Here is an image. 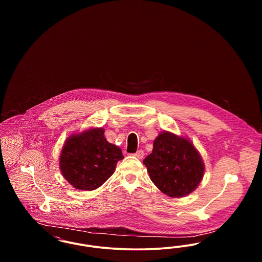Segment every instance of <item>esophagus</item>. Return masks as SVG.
<instances>
[{
    "label": "esophagus",
    "instance_id": "1",
    "mask_svg": "<svg viewBox=\"0 0 262 262\" xmlns=\"http://www.w3.org/2000/svg\"><path fill=\"white\" fill-rule=\"evenodd\" d=\"M134 155L137 157V159H142L143 156H144V151L143 150H138Z\"/></svg>",
    "mask_w": 262,
    "mask_h": 262
}]
</instances>
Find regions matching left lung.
I'll use <instances>...</instances> for the list:
<instances>
[{
    "instance_id": "1",
    "label": "left lung",
    "mask_w": 262,
    "mask_h": 262,
    "mask_svg": "<svg viewBox=\"0 0 262 262\" xmlns=\"http://www.w3.org/2000/svg\"><path fill=\"white\" fill-rule=\"evenodd\" d=\"M153 184L171 198H183L200 185L204 164L200 152L184 137L161 133L143 160Z\"/></svg>"
}]
</instances>
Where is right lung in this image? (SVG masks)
Wrapping results in <instances>:
<instances>
[{
	"label": "right lung",
	"instance_id": "right-lung-1",
	"mask_svg": "<svg viewBox=\"0 0 262 262\" xmlns=\"http://www.w3.org/2000/svg\"><path fill=\"white\" fill-rule=\"evenodd\" d=\"M123 158L122 150L106 140L103 128H91L68 137L60 156V169L76 189L93 190L114 174Z\"/></svg>",
	"mask_w": 262,
	"mask_h": 262
}]
</instances>
